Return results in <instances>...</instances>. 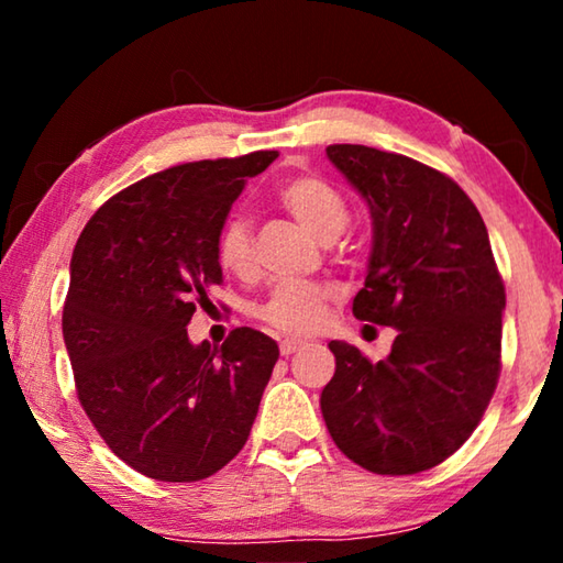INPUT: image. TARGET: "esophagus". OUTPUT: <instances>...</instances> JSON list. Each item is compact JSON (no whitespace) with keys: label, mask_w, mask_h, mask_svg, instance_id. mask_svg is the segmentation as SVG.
Returning <instances> with one entry per match:
<instances>
[{"label":"esophagus","mask_w":563,"mask_h":563,"mask_svg":"<svg viewBox=\"0 0 563 563\" xmlns=\"http://www.w3.org/2000/svg\"><path fill=\"white\" fill-rule=\"evenodd\" d=\"M300 347H305L302 340H283L280 342V355L288 357V355H292V352H298Z\"/></svg>","instance_id":"esophagus-1"}]
</instances>
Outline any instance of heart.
Wrapping results in <instances>:
<instances>
[{
	"label": "heart",
	"mask_w": 563,
	"mask_h": 563,
	"mask_svg": "<svg viewBox=\"0 0 563 563\" xmlns=\"http://www.w3.org/2000/svg\"><path fill=\"white\" fill-rule=\"evenodd\" d=\"M278 203L322 243L335 241L350 223V206L340 190L318 174H298L278 186ZM216 258L238 278L253 271V233L243 218H231L216 238ZM330 292L318 283H280L268 292L255 318L283 335H310L328 316Z\"/></svg>",
	"instance_id": "b5f03b06"
}]
</instances>
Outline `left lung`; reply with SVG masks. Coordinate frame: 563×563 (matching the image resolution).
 Returning a JSON list of instances; mask_svg holds the SVG:
<instances>
[{
  "mask_svg": "<svg viewBox=\"0 0 563 563\" xmlns=\"http://www.w3.org/2000/svg\"><path fill=\"white\" fill-rule=\"evenodd\" d=\"M328 158L373 216L357 320L397 330L369 360L332 340L335 375L320 395L332 442L375 474L432 470L470 440L501 373L504 280L487 225L454 180L389 151L332 144Z\"/></svg>",
  "mask_w": 563,
  "mask_h": 563,
  "instance_id": "1",
  "label": "left lung"
}]
</instances>
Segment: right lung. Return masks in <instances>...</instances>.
<instances>
[{"instance_id":"obj_1","label":"right lung","mask_w":563,"mask_h":563,"mask_svg":"<svg viewBox=\"0 0 563 563\" xmlns=\"http://www.w3.org/2000/svg\"><path fill=\"white\" fill-rule=\"evenodd\" d=\"M278 158L253 151L161 170L111 196L76 241L62 330L76 397L109 450L158 482H198L243 450L278 345L235 328L221 347L186 325L223 283L216 238Z\"/></svg>"}]
</instances>
